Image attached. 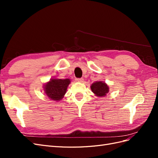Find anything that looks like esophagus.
I'll return each instance as SVG.
<instances>
[{
    "label": "esophagus",
    "instance_id": "obj_1",
    "mask_svg": "<svg viewBox=\"0 0 158 158\" xmlns=\"http://www.w3.org/2000/svg\"><path fill=\"white\" fill-rule=\"evenodd\" d=\"M76 81H77V82H84V79L83 78H77L76 79Z\"/></svg>",
    "mask_w": 158,
    "mask_h": 158
}]
</instances>
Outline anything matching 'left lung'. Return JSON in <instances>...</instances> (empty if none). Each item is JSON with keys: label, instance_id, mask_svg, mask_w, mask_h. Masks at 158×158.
Segmentation results:
<instances>
[{"label": "left lung", "instance_id": "left-lung-1", "mask_svg": "<svg viewBox=\"0 0 158 158\" xmlns=\"http://www.w3.org/2000/svg\"><path fill=\"white\" fill-rule=\"evenodd\" d=\"M91 89L99 97L105 96L109 92L108 85L102 82H96L91 85Z\"/></svg>", "mask_w": 158, "mask_h": 158}]
</instances>
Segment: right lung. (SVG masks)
I'll list each match as a JSON object with an SVG mask.
<instances>
[{"label": "right lung", "mask_w": 158, "mask_h": 158, "mask_svg": "<svg viewBox=\"0 0 158 158\" xmlns=\"http://www.w3.org/2000/svg\"><path fill=\"white\" fill-rule=\"evenodd\" d=\"M70 83L69 79H52L45 85V93L51 99L59 101L63 98Z\"/></svg>", "instance_id": "add662e5"}]
</instances>
